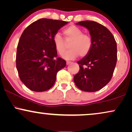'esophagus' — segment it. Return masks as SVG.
Returning a JSON list of instances; mask_svg holds the SVG:
<instances>
[{
	"instance_id": "obj_1",
	"label": "esophagus",
	"mask_w": 132,
	"mask_h": 132,
	"mask_svg": "<svg viewBox=\"0 0 132 132\" xmlns=\"http://www.w3.org/2000/svg\"><path fill=\"white\" fill-rule=\"evenodd\" d=\"M71 63H72L71 61H66V64H67V65H68V64H71Z\"/></svg>"
}]
</instances>
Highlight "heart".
I'll return each instance as SVG.
<instances>
[{
    "label": "heart",
    "mask_w": 132,
    "mask_h": 132,
    "mask_svg": "<svg viewBox=\"0 0 132 132\" xmlns=\"http://www.w3.org/2000/svg\"><path fill=\"white\" fill-rule=\"evenodd\" d=\"M64 38L59 33H56L53 41L56 51L62 55L67 48V43L71 41L70 49L63 55L66 60H72L79 55L85 56L90 52L93 47V39L88 33H83V30L76 26H70L63 30Z\"/></svg>",
    "instance_id": "1"
}]
</instances>
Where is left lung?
Here are the masks:
<instances>
[{
	"label": "left lung",
	"mask_w": 132,
	"mask_h": 132,
	"mask_svg": "<svg viewBox=\"0 0 132 132\" xmlns=\"http://www.w3.org/2000/svg\"><path fill=\"white\" fill-rule=\"evenodd\" d=\"M89 30L93 47L88 55L77 61L80 69L74 81L80 89L95 92L111 80L117 62V44L107 28L92 21L78 22Z\"/></svg>",
	"instance_id": "8db88e82"
}]
</instances>
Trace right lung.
I'll use <instances>...</instances> for the list:
<instances>
[{
  "label": "right lung",
  "instance_id": "obj_1",
  "mask_svg": "<svg viewBox=\"0 0 132 132\" xmlns=\"http://www.w3.org/2000/svg\"><path fill=\"white\" fill-rule=\"evenodd\" d=\"M68 22L42 18L22 33L18 44L16 68L22 82L29 89L43 92L52 87L56 74L66 62L57 57L53 38Z\"/></svg>",
  "mask_w": 132,
  "mask_h": 132
}]
</instances>
